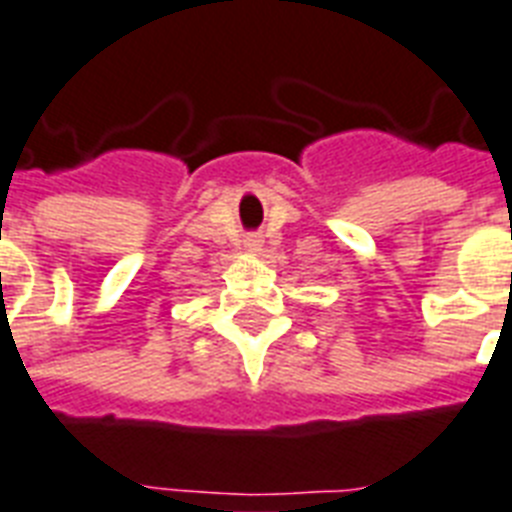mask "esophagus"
Segmentation results:
<instances>
[{"instance_id":"1","label":"esophagus","mask_w":512,"mask_h":512,"mask_svg":"<svg viewBox=\"0 0 512 512\" xmlns=\"http://www.w3.org/2000/svg\"><path fill=\"white\" fill-rule=\"evenodd\" d=\"M245 245H248L251 251H256V248H259V240H245Z\"/></svg>"}]
</instances>
